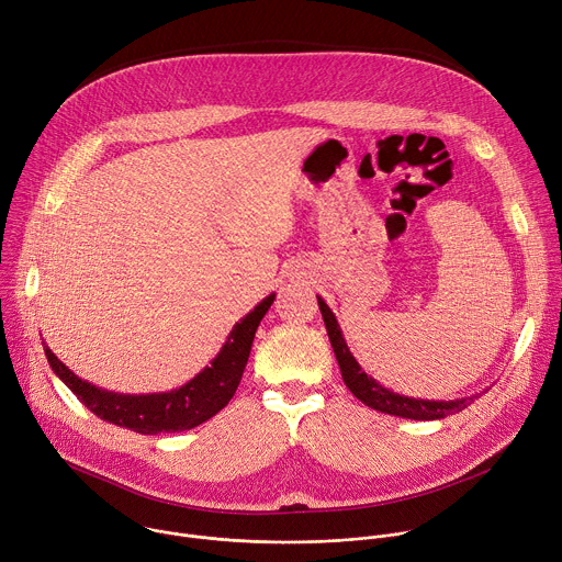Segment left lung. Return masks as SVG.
Wrapping results in <instances>:
<instances>
[{
    "instance_id": "8db88e82",
    "label": "left lung",
    "mask_w": 562,
    "mask_h": 562,
    "mask_svg": "<svg viewBox=\"0 0 562 562\" xmlns=\"http://www.w3.org/2000/svg\"><path fill=\"white\" fill-rule=\"evenodd\" d=\"M317 306H319V313H323L334 353H336L340 371H342V380L349 386V391L358 400H362L367 407L389 414V416L409 418V420H438V418H445V416L467 409L473 403V397H477V395H467L460 400H418V397H407V395H400V393L384 389L382 384H378L373 378H369L360 369V364L356 362V358L351 356V351L342 338L336 315L331 313V308L325 304L323 297H317Z\"/></svg>"
}]
</instances>
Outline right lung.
Masks as SVG:
<instances>
[{
  "instance_id": "obj_1",
  "label": "right lung",
  "mask_w": 562,
  "mask_h": 562,
  "mask_svg": "<svg viewBox=\"0 0 562 562\" xmlns=\"http://www.w3.org/2000/svg\"><path fill=\"white\" fill-rule=\"evenodd\" d=\"M273 297L276 295L265 297L247 317L239 319L211 367L171 393L122 395L102 391L79 380L46 345L44 353L59 380L98 418L144 436L178 434L206 423L228 405L239 380H243L260 319L273 304Z\"/></svg>"
}]
</instances>
